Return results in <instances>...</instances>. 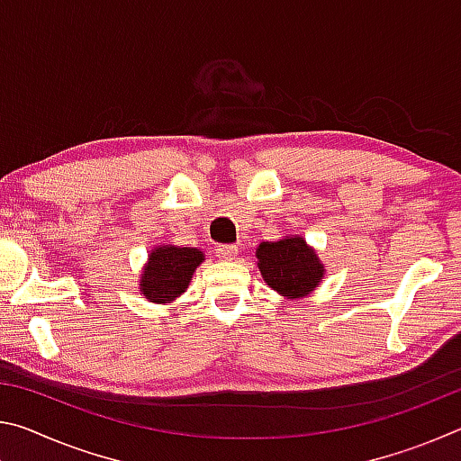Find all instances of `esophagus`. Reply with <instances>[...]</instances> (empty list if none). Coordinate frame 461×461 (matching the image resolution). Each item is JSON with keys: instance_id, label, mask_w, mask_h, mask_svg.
Returning <instances> with one entry per match:
<instances>
[{"instance_id": "obj_1", "label": "esophagus", "mask_w": 461, "mask_h": 461, "mask_svg": "<svg viewBox=\"0 0 461 461\" xmlns=\"http://www.w3.org/2000/svg\"><path fill=\"white\" fill-rule=\"evenodd\" d=\"M215 256L220 260H233L238 256V246L233 244H221L215 248Z\"/></svg>"}]
</instances>
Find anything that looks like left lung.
Returning <instances> with one entry per match:
<instances>
[{
    "label": "left lung",
    "mask_w": 461,
    "mask_h": 461,
    "mask_svg": "<svg viewBox=\"0 0 461 461\" xmlns=\"http://www.w3.org/2000/svg\"><path fill=\"white\" fill-rule=\"evenodd\" d=\"M256 256L268 286L288 299L307 296L323 276V264L303 238L264 241Z\"/></svg>",
    "instance_id": "1"
}]
</instances>
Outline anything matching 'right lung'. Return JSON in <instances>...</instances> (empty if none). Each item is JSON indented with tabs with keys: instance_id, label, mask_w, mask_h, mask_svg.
<instances>
[{
	"instance_id": "right-lung-1",
	"label": "right lung",
	"mask_w": 461,
	"mask_h": 461,
	"mask_svg": "<svg viewBox=\"0 0 461 461\" xmlns=\"http://www.w3.org/2000/svg\"><path fill=\"white\" fill-rule=\"evenodd\" d=\"M203 262L197 248L162 246L156 248L148 258L142 275L144 296L150 303H170L189 286L194 268Z\"/></svg>"
}]
</instances>
